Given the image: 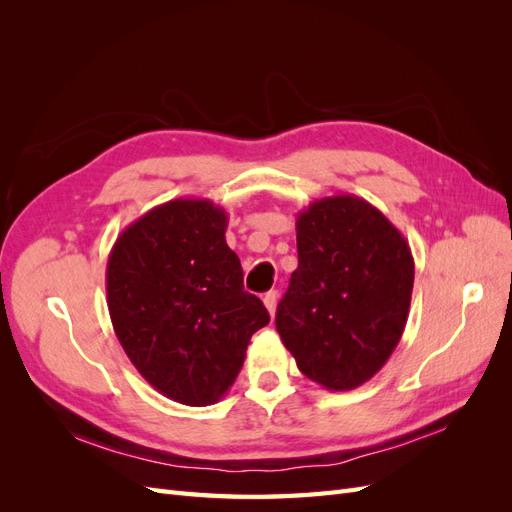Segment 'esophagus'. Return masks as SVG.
Returning a JSON list of instances; mask_svg holds the SVG:
<instances>
[{
	"mask_svg": "<svg viewBox=\"0 0 512 512\" xmlns=\"http://www.w3.org/2000/svg\"><path fill=\"white\" fill-rule=\"evenodd\" d=\"M262 303L269 309V314L275 316V305H277V290H269L265 297H262Z\"/></svg>",
	"mask_w": 512,
	"mask_h": 512,
	"instance_id": "1",
	"label": "esophagus"
}]
</instances>
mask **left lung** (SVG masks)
Masks as SVG:
<instances>
[{
	"label": "left lung",
	"mask_w": 512,
	"mask_h": 512,
	"mask_svg": "<svg viewBox=\"0 0 512 512\" xmlns=\"http://www.w3.org/2000/svg\"><path fill=\"white\" fill-rule=\"evenodd\" d=\"M299 267L275 327L301 374L352 391L389 361L406 329L414 258L404 235L367 200H314L297 218Z\"/></svg>",
	"instance_id": "obj_1"
}]
</instances>
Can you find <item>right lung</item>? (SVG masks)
<instances>
[{"instance_id": "obj_1", "label": "right lung", "mask_w": 512, "mask_h": 512, "mask_svg": "<svg viewBox=\"0 0 512 512\" xmlns=\"http://www.w3.org/2000/svg\"><path fill=\"white\" fill-rule=\"evenodd\" d=\"M228 215L207 198L153 207L117 237L106 303L119 344L153 389L209 406L237 380L252 335L269 312L243 290L226 245Z\"/></svg>"}]
</instances>
